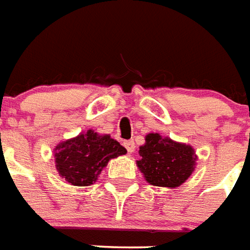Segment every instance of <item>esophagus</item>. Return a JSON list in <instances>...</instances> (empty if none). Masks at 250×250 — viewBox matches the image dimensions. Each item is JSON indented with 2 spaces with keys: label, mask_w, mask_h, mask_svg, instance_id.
Returning a JSON list of instances; mask_svg holds the SVG:
<instances>
[{
  "label": "esophagus",
  "mask_w": 250,
  "mask_h": 250,
  "mask_svg": "<svg viewBox=\"0 0 250 250\" xmlns=\"http://www.w3.org/2000/svg\"><path fill=\"white\" fill-rule=\"evenodd\" d=\"M125 147L127 148V151H128V152H134V151H135V142H134V140H127V142H125Z\"/></svg>",
  "instance_id": "34e87169"
}]
</instances>
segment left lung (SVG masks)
<instances>
[{
  "instance_id": "left-lung-1",
  "label": "left lung",
  "mask_w": 250,
  "mask_h": 250,
  "mask_svg": "<svg viewBox=\"0 0 250 250\" xmlns=\"http://www.w3.org/2000/svg\"><path fill=\"white\" fill-rule=\"evenodd\" d=\"M136 162L146 180L156 187L176 188L191 176L196 166L195 149L191 146L148 134L139 148Z\"/></svg>"
}]
</instances>
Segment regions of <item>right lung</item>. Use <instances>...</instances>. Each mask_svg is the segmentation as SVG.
<instances>
[{
  "label": "right lung",
  "instance_id": "add662e5",
  "mask_svg": "<svg viewBox=\"0 0 250 250\" xmlns=\"http://www.w3.org/2000/svg\"><path fill=\"white\" fill-rule=\"evenodd\" d=\"M127 149L110 135H99L92 130L64 140L55 147V167L64 180L77 187H87L97 182L102 169L111 159L125 155Z\"/></svg>",
  "mask_w": 250,
  "mask_h": 250
}]
</instances>
